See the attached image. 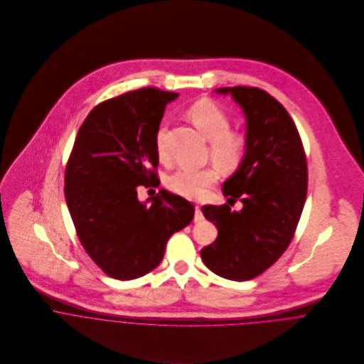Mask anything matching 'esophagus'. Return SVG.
Masks as SVG:
<instances>
[{
  "label": "esophagus",
  "instance_id": "1",
  "mask_svg": "<svg viewBox=\"0 0 364 364\" xmlns=\"http://www.w3.org/2000/svg\"><path fill=\"white\" fill-rule=\"evenodd\" d=\"M203 220V213H202V210L199 206H195V221L196 223H199V221H202Z\"/></svg>",
  "mask_w": 364,
  "mask_h": 364
}]
</instances>
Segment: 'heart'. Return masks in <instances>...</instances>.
<instances>
[{"instance_id":"b5f03b06","label":"heart","mask_w":364,"mask_h":364,"mask_svg":"<svg viewBox=\"0 0 364 364\" xmlns=\"http://www.w3.org/2000/svg\"><path fill=\"white\" fill-rule=\"evenodd\" d=\"M186 117L210 141V156L224 172H234L242 165L248 153V140L242 133L230 130L231 120L218 105L210 100H199L186 110ZM164 137L165 127L161 126L156 136V154L161 161L166 158ZM217 178L215 166L181 169L168 178L166 185L176 195L196 199Z\"/></svg>"}]
</instances>
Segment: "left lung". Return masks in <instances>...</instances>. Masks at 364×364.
<instances>
[{
	"label": "left lung",
	"mask_w": 364,
	"mask_h": 364,
	"mask_svg": "<svg viewBox=\"0 0 364 364\" xmlns=\"http://www.w3.org/2000/svg\"><path fill=\"white\" fill-rule=\"evenodd\" d=\"M214 91L230 94L247 119L248 153L223 183L228 203L240 199L244 208H202L218 235L200 257L215 274L245 282L270 267L291 242L307 198V159L293 119L266 91L254 87Z\"/></svg>",
	"instance_id": "left-lung-1"
}]
</instances>
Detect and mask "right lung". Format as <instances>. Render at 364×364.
I'll use <instances>...</instances> for the list:
<instances>
[{"mask_svg": "<svg viewBox=\"0 0 364 364\" xmlns=\"http://www.w3.org/2000/svg\"><path fill=\"white\" fill-rule=\"evenodd\" d=\"M179 94L141 88L95 106L78 130L64 176L77 235L105 273L141 277L164 258L169 237L195 215L186 199L161 189L149 207L139 186H158L156 130Z\"/></svg>", "mask_w": 364, "mask_h": 364, "instance_id": "right-lung-1", "label": "right lung"}]
</instances>
